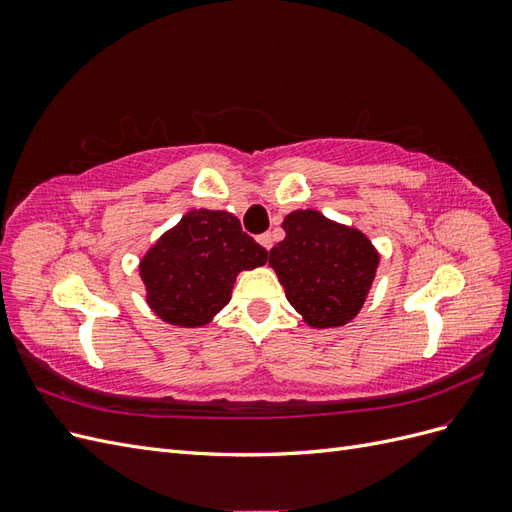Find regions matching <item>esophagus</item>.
I'll return each instance as SVG.
<instances>
[{
    "label": "esophagus",
    "mask_w": 512,
    "mask_h": 512,
    "mask_svg": "<svg viewBox=\"0 0 512 512\" xmlns=\"http://www.w3.org/2000/svg\"><path fill=\"white\" fill-rule=\"evenodd\" d=\"M258 243L265 247V250H271L273 247V237H271V232H265V235H260L258 237Z\"/></svg>",
    "instance_id": "1"
}]
</instances>
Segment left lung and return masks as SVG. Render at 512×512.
I'll list each match as a JSON object with an SVG mask.
<instances>
[{
    "label": "left lung",
    "mask_w": 512,
    "mask_h": 512,
    "mask_svg": "<svg viewBox=\"0 0 512 512\" xmlns=\"http://www.w3.org/2000/svg\"><path fill=\"white\" fill-rule=\"evenodd\" d=\"M282 228L286 237L269 252V267L288 303L312 329H337L354 320L380 265L374 243L359 228L316 209L290 211Z\"/></svg>",
    "instance_id": "obj_1"
}]
</instances>
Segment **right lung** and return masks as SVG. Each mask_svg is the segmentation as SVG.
Segmentation results:
<instances>
[{
	"label": "right lung",
	"mask_w": 512,
	"mask_h": 512,
	"mask_svg": "<svg viewBox=\"0 0 512 512\" xmlns=\"http://www.w3.org/2000/svg\"><path fill=\"white\" fill-rule=\"evenodd\" d=\"M269 258L228 211L190 209L138 262L149 309L166 324L196 329L230 301L241 271Z\"/></svg>",
	"instance_id": "add662e5"
}]
</instances>
